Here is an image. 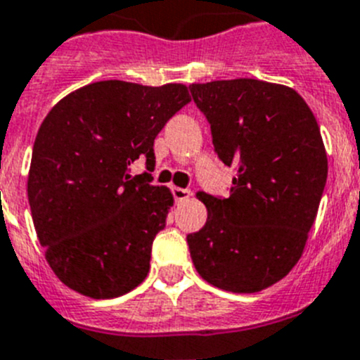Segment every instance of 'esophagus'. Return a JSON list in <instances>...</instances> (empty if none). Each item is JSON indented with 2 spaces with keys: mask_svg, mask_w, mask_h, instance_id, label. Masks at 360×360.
I'll return each mask as SVG.
<instances>
[{
  "mask_svg": "<svg viewBox=\"0 0 360 360\" xmlns=\"http://www.w3.org/2000/svg\"><path fill=\"white\" fill-rule=\"evenodd\" d=\"M172 193H174V199H176V201H184V199H188L190 195H192L190 190L179 188V186H174V188H172Z\"/></svg>",
  "mask_w": 360,
  "mask_h": 360,
  "instance_id": "esophagus-1",
  "label": "esophagus"
}]
</instances>
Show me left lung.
Here are the masks:
<instances>
[{"instance_id":"8db88e82","label":"left lung","mask_w":360,"mask_h":360,"mask_svg":"<svg viewBox=\"0 0 360 360\" xmlns=\"http://www.w3.org/2000/svg\"><path fill=\"white\" fill-rule=\"evenodd\" d=\"M219 159L237 176L226 199L198 192L208 219L188 233L206 283L255 293L290 274L304 252L328 177L317 120L293 89L268 81L193 83Z\"/></svg>"}]
</instances>
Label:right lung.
<instances>
[{"label": "right lung", "instance_id": "add662e5", "mask_svg": "<svg viewBox=\"0 0 360 360\" xmlns=\"http://www.w3.org/2000/svg\"><path fill=\"white\" fill-rule=\"evenodd\" d=\"M190 101L181 83L98 81L46 114L32 148L29 205L58 279L92 299H114L145 281L152 243L167 224L172 192L132 177L172 115Z\"/></svg>", "mask_w": 360, "mask_h": 360}]
</instances>
